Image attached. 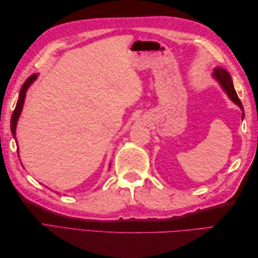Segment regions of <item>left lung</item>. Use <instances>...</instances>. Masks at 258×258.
<instances>
[{
  "label": "left lung",
  "mask_w": 258,
  "mask_h": 258,
  "mask_svg": "<svg viewBox=\"0 0 258 258\" xmlns=\"http://www.w3.org/2000/svg\"><path fill=\"white\" fill-rule=\"evenodd\" d=\"M214 76L216 77V79L220 81L221 85L223 86L224 90L227 92L228 97L235 102L236 104H238L240 106V108L242 111H243V113H242V116L244 117V110H243V105H242L241 101L237 95V92L235 90V88H233V85H232V81H231V77L229 75V73L227 71H225L224 69L222 68H216L214 69Z\"/></svg>",
  "instance_id": "8db88e82"
}]
</instances>
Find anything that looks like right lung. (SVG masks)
Segmentation results:
<instances>
[{
    "mask_svg": "<svg viewBox=\"0 0 258 258\" xmlns=\"http://www.w3.org/2000/svg\"><path fill=\"white\" fill-rule=\"evenodd\" d=\"M35 79H36V75H35V74H33V75H31L30 77H28V79H27L26 82H25V84L22 85V87H21V89H20V93H19V98H18V101H17V104H16V107H15V110H14V112H13L12 119H11V129H12L13 136H14L15 139H16V126H17V120H18V118H19L21 110H22V105H23V101H25L27 89H28L29 86L31 85V83H32Z\"/></svg>",
    "mask_w": 258,
    "mask_h": 258,
    "instance_id": "obj_1",
    "label": "right lung"
}]
</instances>
